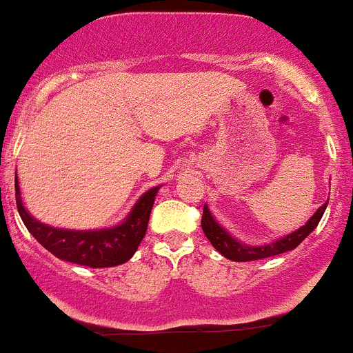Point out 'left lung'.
<instances>
[{
	"label": "left lung",
	"mask_w": 353,
	"mask_h": 353,
	"mask_svg": "<svg viewBox=\"0 0 353 353\" xmlns=\"http://www.w3.org/2000/svg\"><path fill=\"white\" fill-rule=\"evenodd\" d=\"M327 202H324L314 216H310L309 221L303 226H300L299 230L292 232L290 235H285L281 239L274 240V242L266 243V245H247V243L240 242L235 236L230 235L221 225L214 219V216L209 211L208 204H204V211H202V232L208 236L209 242L212 243L216 250H218L221 256H225L226 259L236 261V263H247V261H259L266 259V257L278 256V254L288 252V250H294L295 247H299L310 233L316 230V226L319 225L321 218H323L324 211H326Z\"/></svg>",
	"instance_id": "obj_1"
}]
</instances>
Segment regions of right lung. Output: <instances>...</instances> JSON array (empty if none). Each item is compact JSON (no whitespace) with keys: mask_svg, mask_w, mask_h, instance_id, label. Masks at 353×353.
Listing matches in <instances>:
<instances>
[{"mask_svg":"<svg viewBox=\"0 0 353 353\" xmlns=\"http://www.w3.org/2000/svg\"><path fill=\"white\" fill-rule=\"evenodd\" d=\"M159 188L161 185L144 192L120 225L101 230H68L44 225L27 211L19 176L15 175L17 209L34 239L58 259L87 268L120 266L134 256L148 232L149 216Z\"/></svg>","mask_w":353,"mask_h":353,"instance_id":"obj_1","label":"right lung"}]
</instances>
